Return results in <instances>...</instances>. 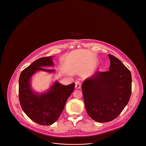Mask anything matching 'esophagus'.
Returning a JSON list of instances; mask_svg holds the SVG:
<instances>
[{
    "mask_svg": "<svg viewBox=\"0 0 146 146\" xmlns=\"http://www.w3.org/2000/svg\"><path fill=\"white\" fill-rule=\"evenodd\" d=\"M75 88L76 89H79L81 88V83H80V82L79 81H76V85H75Z\"/></svg>",
    "mask_w": 146,
    "mask_h": 146,
    "instance_id": "34e87169",
    "label": "esophagus"
}]
</instances>
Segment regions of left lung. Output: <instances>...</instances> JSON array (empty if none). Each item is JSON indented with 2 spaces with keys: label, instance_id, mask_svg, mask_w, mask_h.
Wrapping results in <instances>:
<instances>
[{
  "label": "left lung",
  "instance_id": "1",
  "mask_svg": "<svg viewBox=\"0 0 146 146\" xmlns=\"http://www.w3.org/2000/svg\"><path fill=\"white\" fill-rule=\"evenodd\" d=\"M108 56L111 60L109 70L96 72L82 86L87 113L100 123L117 118L128 104L131 94L130 71L117 57L110 54Z\"/></svg>",
  "mask_w": 146,
  "mask_h": 146
}]
</instances>
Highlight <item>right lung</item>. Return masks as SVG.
Segmentation results:
<instances>
[{
    "mask_svg": "<svg viewBox=\"0 0 146 146\" xmlns=\"http://www.w3.org/2000/svg\"><path fill=\"white\" fill-rule=\"evenodd\" d=\"M53 65L50 56L42 57L23 70L19 78V97L21 108L29 118L40 125H51L58 119L75 86L74 83L66 86L56 82L45 94L38 95L32 90L29 83L31 76L37 70L54 72L42 68Z\"/></svg>",
    "mask_w": 146,
    "mask_h": 146,
    "instance_id": "right-lung-1",
    "label": "right lung"
}]
</instances>
